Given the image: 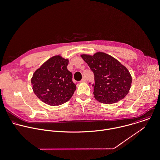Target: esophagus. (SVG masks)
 Here are the masks:
<instances>
[{"instance_id":"1","label":"esophagus","mask_w":160,"mask_h":160,"mask_svg":"<svg viewBox=\"0 0 160 160\" xmlns=\"http://www.w3.org/2000/svg\"><path fill=\"white\" fill-rule=\"evenodd\" d=\"M86 82V78H85V77H83V78L82 79V80L80 81V82L82 83V82Z\"/></svg>"}]
</instances>
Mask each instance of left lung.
Returning a JSON list of instances; mask_svg holds the SVG:
<instances>
[{"label": "left lung", "mask_w": 160, "mask_h": 160, "mask_svg": "<svg viewBox=\"0 0 160 160\" xmlns=\"http://www.w3.org/2000/svg\"><path fill=\"white\" fill-rule=\"evenodd\" d=\"M95 76L94 97L99 102L112 104L122 99L129 92L132 76L128 68L112 56L102 52L93 56L82 54Z\"/></svg>", "instance_id": "left-lung-1"}]
</instances>
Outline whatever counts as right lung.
Returning a JSON list of instances; mask_svg holds the SVG:
<instances>
[{"label": "right lung", "instance_id": "right-lung-1", "mask_svg": "<svg viewBox=\"0 0 160 160\" xmlns=\"http://www.w3.org/2000/svg\"><path fill=\"white\" fill-rule=\"evenodd\" d=\"M68 59L54 56L42 64L33 73L32 90L44 103L55 106L68 101L76 90L72 74L67 70Z\"/></svg>", "mask_w": 160, "mask_h": 160}]
</instances>
